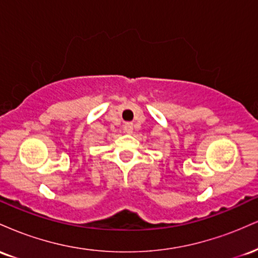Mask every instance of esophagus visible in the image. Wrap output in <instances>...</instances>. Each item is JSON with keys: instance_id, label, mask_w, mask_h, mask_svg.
Segmentation results:
<instances>
[{"instance_id": "esophagus-1", "label": "esophagus", "mask_w": 258, "mask_h": 258, "mask_svg": "<svg viewBox=\"0 0 258 258\" xmlns=\"http://www.w3.org/2000/svg\"><path fill=\"white\" fill-rule=\"evenodd\" d=\"M123 128H125V132H126V133H132V132H133V123H132V122H127V123H125V126H123Z\"/></svg>"}]
</instances>
